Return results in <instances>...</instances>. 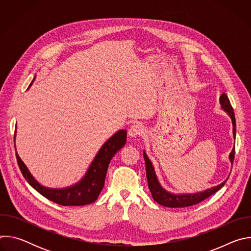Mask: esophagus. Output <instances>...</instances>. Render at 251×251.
<instances>
[{
  "instance_id": "esophagus-1",
  "label": "esophagus",
  "mask_w": 251,
  "mask_h": 251,
  "mask_svg": "<svg viewBox=\"0 0 251 251\" xmlns=\"http://www.w3.org/2000/svg\"><path fill=\"white\" fill-rule=\"evenodd\" d=\"M143 133H144V127H143L142 124H139V123L132 125L128 130V135L131 138H136L138 136H141Z\"/></svg>"
}]
</instances>
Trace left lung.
Wrapping results in <instances>:
<instances>
[{
    "instance_id": "obj_1",
    "label": "left lung",
    "mask_w": 251,
    "mask_h": 251,
    "mask_svg": "<svg viewBox=\"0 0 251 251\" xmlns=\"http://www.w3.org/2000/svg\"><path fill=\"white\" fill-rule=\"evenodd\" d=\"M220 103H221V107L222 109L229 116L231 123H232V135H233V139H235V135H236V122H235V117H234V113H233V109L230 105V102L226 96V93H223L220 97ZM143 156H144V160H145V164H146V174H147V181H148V186H149V190L152 194V197L154 199L155 201H157L159 204L163 205V206H167V207H187V206H191V205H195L202 201H204L205 199H207L208 197H210L211 195H213L214 193H217L219 190H221L225 184L226 183V180H225L222 184L212 187L210 189H206L201 192H197V193H182V194H175L172 192L167 191L165 188H163V186L161 185L158 176L156 175V171L155 168L153 166V163L151 162V160L149 159L147 153L145 152V150H143ZM229 162L232 166L233 163V159H234V147L232 148L231 152L229 153L228 156Z\"/></svg>"
}]
</instances>
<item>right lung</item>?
I'll use <instances>...</instances> for the list:
<instances>
[{
    "instance_id": "add662e5",
    "label": "right lung",
    "mask_w": 251,
    "mask_h": 251,
    "mask_svg": "<svg viewBox=\"0 0 251 251\" xmlns=\"http://www.w3.org/2000/svg\"><path fill=\"white\" fill-rule=\"evenodd\" d=\"M34 79L35 76L28 88L31 86ZM16 135L17 129L15 130V147ZM126 139V130L117 131L101 146L80 180L74 185L64 188H49L42 185L28 171L17 151L16 156L20 170L26 182L45 198L61 205H85L92 203L97 200L104 187L105 176L109 163L113 156L124 147Z\"/></svg>"
}]
</instances>
